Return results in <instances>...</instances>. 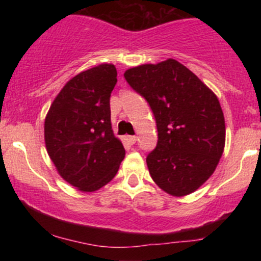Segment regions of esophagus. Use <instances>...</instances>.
I'll use <instances>...</instances> for the list:
<instances>
[{"label":"esophagus","instance_id":"1","mask_svg":"<svg viewBox=\"0 0 261 261\" xmlns=\"http://www.w3.org/2000/svg\"><path fill=\"white\" fill-rule=\"evenodd\" d=\"M126 140H127V142L130 143V145H134V143H136L137 137L136 136H127Z\"/></svg>","mask_w":261,"mask_h":261}]
</instances>
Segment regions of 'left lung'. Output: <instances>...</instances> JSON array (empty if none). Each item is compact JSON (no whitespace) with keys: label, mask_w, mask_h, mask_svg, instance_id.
Wrapping results in <instances>:
<instances>
[{"label":"left lung","mask_w":261,"mask_h":261,"mask_svg":"<svg viewBox=\"0 0 261 261\" xmlns=\"http://www.w3.org/2000/svg\"><path fill=\"white\" fill-rule=\"evenodd\" d=\"M124 77L147 100L157 124V146L146 158L152 179L173 196L191 194L223 153L226 126L217 97L173 59L130 68Z\"/></svg>","instance_id":"1"}]
</instances>
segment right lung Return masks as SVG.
Masks as SVG:
<instances>
[{"label":"right lung","instance_id":"add662e5","mask_svg":"<svg viewBox=\"0 0 261 261\" xmlns=\"http://www.w3.org/2000/svg\"><path fill=\"white\" fill-rule=\"evenodd\" d=\"M116 68L103 64L66 83L45 118V145L59 174L82 191H95L118 173L125 149L114 136L110 94Z\"/></svg>","mask_w":261,"mask_h":261}]
</instances>
